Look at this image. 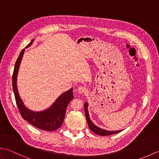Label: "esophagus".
<instances>
[{"mask_svg": "<svg viewBox=\"0 0 159 159\" xmlns=\"http://www.w3.org/2000/svg\"><path fill=\"white\" fill-rule=\"evenodd\" d=\"M87 89L86 87H83V86H80L79 88H78V92L80 94H83V93H85L87 92Z\"/></svg>", "mask_w": 159, "mask_h": 159, "instance_id": "1", "label": "esophagus"}]
</instances>
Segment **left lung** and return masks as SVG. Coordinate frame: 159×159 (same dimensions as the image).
Instances as JSON below:
<instances>
[{
  "label": "left lung",
  "instance_id": "left-lung-1",
  "mask_svg": "<svg viewBox=\"0 0 159 159\" xmlns=\"http://www.w3.org/2000/svg\"><path fill=\"white\" fill-rule=\"evenodd\" d=\"M84 107H85V117H86V120L87 121V124H88V126L90 128V130L93 131L94 133L96 134H98V135L101 136H107V135H111V134H116L120 133L121 130H117V131H108L105 130L103 129H101V128L97 127L95 126L92 122V121L89 119V113H88V111H87V103L85 102V105H84Z\"/></svg>",
  "mask_w": 159,
  "mask_h": 159
}]
</instances>
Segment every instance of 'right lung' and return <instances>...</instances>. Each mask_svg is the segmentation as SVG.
I'll return each instance as SVG.
<instances>
[{
    "instance_id": "1",
    "label": "right lung",
    "mask_w": 159,
    "mask_h": 159,
    "mask_svg": "<svg viewBox=\"0 0 159 159\" xmlns=\"http://www.w3.org/2000/svg\"><path fill=\"white\" fill-rule=\"evenodd\" d=\"M33 42V39L26 46V48L31 46ZM24 52H25V48L22 49L18 58L17 59L12 76L13 90L20 115L24 120L27 121L29 123L39 129L46 131L55 130L62 125L66 116L67 106L74 98L73 89H70L67 92L61 94L52 107L46 111H41V112H34L27 109L24 105L22 100L20 99L16 85L17 74H18L19 66Z\"/></svg>"
}]
</instances>
